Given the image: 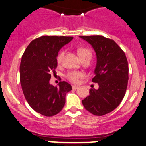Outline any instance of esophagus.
<instances>
[{"label": "esophagus", "mask_w": 146, "mask_h": 146, "mask_svg": "<svg viewBox=\"0 0 146 146\" xmlns=\"http://www.w3.org/2000/svg\"><path fill=\"white\" fill-rule=\"evenodd\" d=\"M72 88H73V90H76V89H78V86H75V85H73V86H72Z\"/></svg>", "instance_id": "obj_1"}]
</instances>
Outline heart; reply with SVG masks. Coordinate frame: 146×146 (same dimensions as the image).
<instances>
[{
	"mask_svg": "<svg viewBox=\"0 0 146 146\" xmlns=\"http://www.w3.org/2000/svg\"><path fill=\"white\" fill-rule=\"evenodd\" d=\"M78 53L80 56V58L83 59V58H86V57L90 56L91 57V52L89 49L86 48H79L78 49ZM64 56V51H60L59 53H58V56H57V62L58 63H60L62 62V58ZM84 77V74L81 72L78 71H69L68 73H66V78L69 80L70 82L73 83H77L78 82L79 80L81 78H82Z\"/></svg>",
	"mask_w": 146,
	"mask_h": 146,
	"instance_id": "1",
	"label": "heart"
}]
</instances>
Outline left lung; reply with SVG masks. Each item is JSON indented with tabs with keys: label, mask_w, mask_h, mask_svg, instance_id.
Here are the masks:
<instances>
[{
	"label": "left lung",
	"mask_w": 146,
	"mask_h": 146,
	"mask_svg": "<svg viewBox=\"0 0 146 146\" xmlns=\"http://www.w3.org/2000/svg\"><path fill=\"white\" fill-rule=\"evenodd\" d=\"M88 42L96 53L97 63L92 82L98 89L91 88L82 100L86 110L102 116L112 112L121 103L128 81V60L124 52L115 41L102 36H80Z\"/></svg>",
	"instance_id": "1"
}]
</instances>
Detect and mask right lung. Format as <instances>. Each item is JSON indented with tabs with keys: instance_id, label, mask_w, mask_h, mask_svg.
Masks as SVG:
<instances>
[{
	"instance_id": "add662e5",
	"label": "right lung",
	"mask_w": 146,
	"mask_h": 146,
	"mask_svg": "<svg viewBox=\"0 0 146 146\" xmlns=\"http://www.w3.org/2000/svg\"><path fill=\"white\" fill-rule=\"evenodd\" d=\"M73 37L42 36L28 45L22 56L20 81L23 94L30 106L46 117L59 113L65 104L66 94L71 84L60 82L58 86L49 83L51 73H56V58L62 46Z\"/></svg>"
}]
</instances>
